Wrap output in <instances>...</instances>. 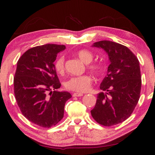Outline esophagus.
<instances>
[{
	"label": "esophagus",
	"instance_id": "obj_1",
	"mask_svg": "<svg viewBox=\"0 0 155 155\" xmlns=\"http://www.w3.org/2000/svg\"><path fill=\"white\" fill-rule=\"evenodd\" d=\"M83 96V94L82 93H74L73 94V96L74 97H79V96Z\"/></svg>",
	"mask_w": 155,
	"mask_h": 155
}]
</instances>
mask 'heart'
I'll return each instance as SVG.
<instances>
[{
  "label": "heart",
  "mask_w": 155,
  "mask_h": 155,
  "mask_svg": "<svg viewBox=\"0 0 155 155\" xmlns=\"http://www.w3.org/2000/svg\"><path fill=\"white\" fill-rule=\"evenodd\" d=\"M78 57L85 64H89L93 59V54L87 50H81L77 52ZM65 59L63 56H60L54 63V69L57 73L62 75L65 71ZM88 68L94 75H98L104 70V65L101 63H94L89 65ZM92 78L89 75H83L77 77H72L65 82V87L70 91L83 93L90 89Z\"/></svg>",
  "instance_id": "obj_1"
}]
</instances>
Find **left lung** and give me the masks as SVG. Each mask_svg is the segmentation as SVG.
Masks as SVG:
<instances>
[{
  "mask_svg": "<svg viewBox=\"0 0 155 155\" xmlns=\"http://www.w3.org/2000/svg\"><path fill=\"white\" fill-rule=\"evenodd\" d=\"M92 46L104 49L108 54L110 64L107 75L100 85L104 92L97 95L91 114L98 124L105 127L113 126L131 116L140 98L139 61L129 48L115 42L101 40Z\"/></svg>",
  "mask_w": 155,
  "mask_h": 155,
  "instance_id": "8db88e82",
  "label": "left lung"
}]
</instances>
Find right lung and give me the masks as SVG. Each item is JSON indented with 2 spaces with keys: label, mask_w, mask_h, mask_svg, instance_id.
I'll return each instance as SVG.
<instances>
[{
  "label": "right lung",
  "mask_w": 155,
  "mask_h": 155,
  "mask_svg": "<svg viewBox=\"0 0 155 155\" xmlns=\"http://www.w3.org/2000/svg\"><path fill=\"white\" fill-rule=\"evenodd\" d=\"M64 45L46 44L25 51L17 61L14 92L22 115L44 128L55 126L64 117L66 102L72 97L59 91L61 83L54 62Z\"/></svg>",
  "instance_id": "obj_1"
}]
</instances>
